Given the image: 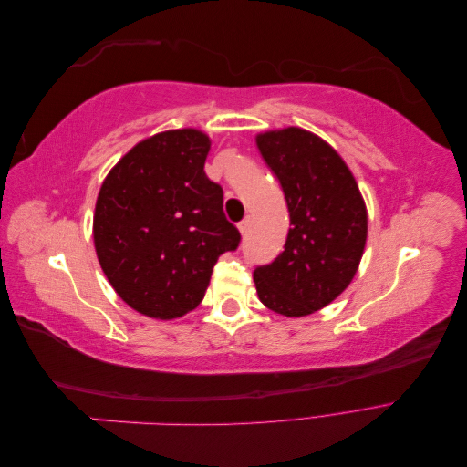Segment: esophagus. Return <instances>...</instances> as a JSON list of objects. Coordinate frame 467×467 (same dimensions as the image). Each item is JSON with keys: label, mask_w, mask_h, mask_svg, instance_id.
I'll return each instance as SVG.
<instances>
[{"label": "esophagus", "mask_w": 467, "mask_h": 467, "mask_svg": "<svg viewBox=\"0 0 467 467\" xmlns=\"http://www.w3.org/2000/svg\"><path fill=\"white\" fill-rule=\"evenodd\" d=\"M249 228H251V218L247 216V218H244L242 222H239V232H242L244 235L249 232Z\"/></svg>", "instance_id": "obj_1"}]
</instances>
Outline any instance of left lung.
<instances>
[{
    "instance_id": "1",
    "label": "left lung",
    "mask_w": 467,
    "mask_h": 467,
    "mask_svg": "<svg viewBox=\"0 0 467 467\" xmlns=\"http://www.w3.org/2000/svg\"><path fill=\"white\" fill-rule=\"evenodd\" d=\"M290 212L285 251L253 271L259 300L302 317L331 304L357 275L368 218L355 177L327 142L302 129L257 136Z\"/></svg>"
}]
</instances>
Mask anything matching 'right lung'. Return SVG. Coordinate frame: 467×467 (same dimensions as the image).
<instances>
[{
  "mask_svg": "<svg viewBox=\"0 0 467 467\" xmlns=\"http://www.w3.org/2000/svg\"><path fill=\"white\" fill-rule=\"evenodd\" d=\"M208 150L201 130L155 134L126 153L99 191L97 259L140 314L173 319L191 312L218 257L242 242L225 220L222 187L204 173Z\"/></svg>",
  "mask_w": 467,
  "mask_h": 467,
  "instance_id": "add662e5",
  "label": "right lung"
}]
</instances>
